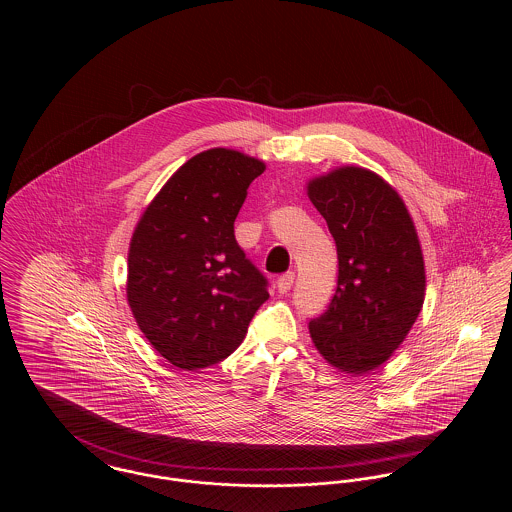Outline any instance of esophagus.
I'll use <instances>...</instances> for the list:
<instances>
[{
    "instance_id": "1",
    "label": "esophagus",
    "mask_w": 512,
    "mask_h": 512,
    "mask_svg": "<svg viewBox=\"0 0 512 512\" xmlns=\"http://www.w3.org/2000/svg\"><path fill=\"white\" fill-rule=\"evenodd\" d=\"M293 280H295V274H293V272H286V274H282V276L276 280V288H278V292H290V290H292Z\"/></svg>"
}]
</instances>
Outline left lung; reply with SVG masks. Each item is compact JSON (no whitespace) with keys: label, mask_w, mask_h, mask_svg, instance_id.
Returning a JSON list of instances; mask_svg holds the SVG:
<instances>
[{"label":"left lung","mask_w":512,"mask_h":512,"mask_svg":"<svg viewBox=\"0 0 512 512\" xmlns=\"http://www.w3.org/2000/svg\"><path fill=\"white\" fill-rule=\"evenodd\" d=\"M307 194L338 249V288L309 332L330 365L365 374L390 359L424 303L413 219L390 184L361 167L318 176Z\"/></svg>","instance_id":"8db88e82"}]
</instances>
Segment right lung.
I'll return each mask as SVG.
<instances>
[{"label":"right lung","mask_w":512,"mask_h":512,"mask_svg":"<svg viewBox=\"0 0 512 512\" xmlns=\"http://www.w3.org/2000/svg\"><path fill=\"white\" fill-rule=\"evenodd\" d=\"M263 171V161L234 149L197 153L155 195L132 234L128 305L176 368L226 359L268 299L265 274L234 236L247 188Z\"/></svg>","instance_id":"obj_1"}]
</instances>
